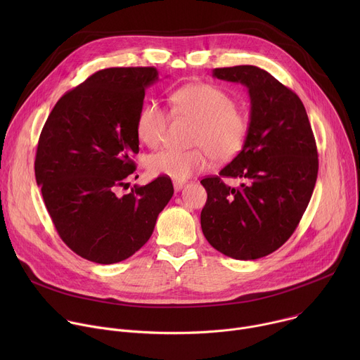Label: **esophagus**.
<instances>
[{
  "label": "esophagus",
  "instance_id": "34e87169",
  "mask_svg": "<svg viewBox=\"0 0 360 360\" xmlns=\"http://www.w3.org/2000/svg\"><path fill=\"white\" fill-rule=\"evenodd\" d=\"M184 185H185L184 182H176V181H175V182H174V189H175V191H181V189L184 188Z\"/></svg>",
  "mask_w": 360,
  "mask_h": 360
}]
</instances>
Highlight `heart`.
<instances>
[{"mask_svg": "<svg viewBox=\"0 0 360 360\" xmlns=\"http://www.w3.org/2000/svg\"><path fill=\"white\" fill-rule=\"evenodd\" d=\"M171 107L176 117L196 122L192 150L164 149L152 153L146 168L152 175L168 176L176 182L208 168L211 158L226 162L243 148L249 120L236 108L235 99L211 84H191L171 94ZM168 112L155 101L146 102L136 118V134L150 148L162 143L168 128Z\"/></svg>", "mask_w": 360, "mask_h": 360, "instance_id": "heart-1", "label": "heart"}]
</instances>
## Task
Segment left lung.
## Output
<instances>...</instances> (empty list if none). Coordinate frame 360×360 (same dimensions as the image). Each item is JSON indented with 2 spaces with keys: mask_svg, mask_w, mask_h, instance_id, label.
Listing matches in <instances>:
<instances>
[{
  "mask_svg": "<svg viewBox=\"0 0 360 360\" xmlns=\"http://www.w3.org/2000/svg\"><path fill=\"white\" fill-rule=\"evenodd\" d=\"M214 77L243 84L250 121L242 150L200 181L208 199L200 212L207 240L221 253L253 261L279 249L295 232L318 178V148L300 98L253 65L215 68ZM222 177H239L238 188Z\"/></svg>",
  "mask_w": 360,
  "mask_h": 360,
  "instance_id": "1",
  "label": "left lung"
}]
</instances>
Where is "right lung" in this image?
<instances>
[{
	"label": "right lung",
	"mask_w": 360,
	"mask_h": 360,
	"mask_svg": "<svg viewBox=\"0 0 360 360\" xmlns=\"http://www.w3.org/2000/svg\"><path fill=\"white\" fill-rule=\"evenodd\" d=\"M153 67L101 70L64 94L41 131L35 179L64 243L95 264L121 262L150 238L174 195L158 176L127 195L139 152L136 118Z\"/></svg>",
	"instance_id": "add662e5"
}]
</instances>
